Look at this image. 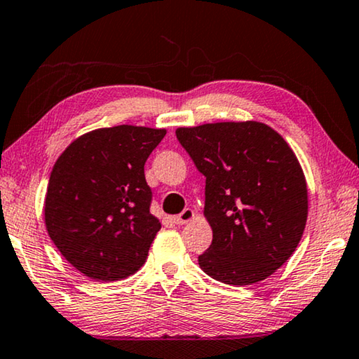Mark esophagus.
<instances>
[{
    "instance_id": "1",
    "label": "esophagus",
    "mask_w": 359,
    "mask_h": 359,
    "mask_svg": "<svg viewBox=\"0 0 359 359\" xmlns=\"http://www.w3.org/2000/svg\"><path fill=\"white\" fill-rule=\"evenodd\" d=\"M193 219H195V210L187 208L182 210V214L175 215L172 220H174V224H177V225H185V224H189V222H191Z\"/></svg>"
}]
</instances>
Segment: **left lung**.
<instances>
[{
    "instance_id": "8db88e82",
    "label": "left lung",
    "mask_w": 359,
    "mask_h": 359,
    "mask_svg": "<svg viewBox=\"0 0 359 359\" xmlns=\"http://www.w3.org/2000/svg\"><path fill=\"white\" fill-rule=\"evenodd\" d=\"M206 177L204 217L212 244L201 270L233 286L273 275L294 254L309 215L302 166L275 129L260 121H220L175 129Z\"/></svg>"
}]
</instances>
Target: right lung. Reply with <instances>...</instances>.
<instances>
[{
  "label": "right lung",
  "mask_w": 359,
  "mask_h": 359,
  "mask_svg": "<svg viewBox=\"0 0 359 359\" xmlns=\"http://www.w3.org/2000/svg\"><path fill=\"white\" fill-rule=\"evenodd\" d=\"M164 135L133 124L100 128L57 158L44 224L60 254L90 280H123L145 264L161 224L150 212L144 166Z\"/></svg>",
  "instance_id": "obj_1"
}]
</instances>
